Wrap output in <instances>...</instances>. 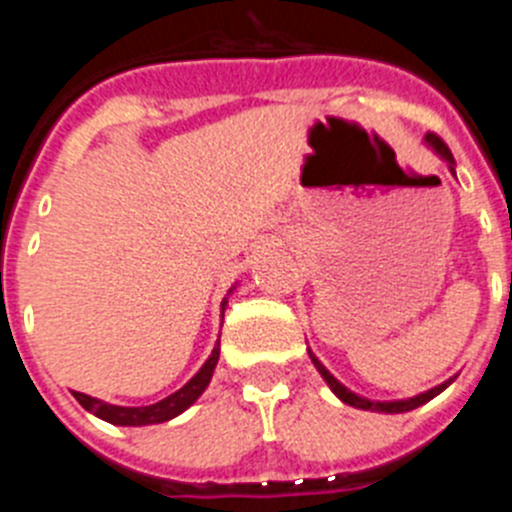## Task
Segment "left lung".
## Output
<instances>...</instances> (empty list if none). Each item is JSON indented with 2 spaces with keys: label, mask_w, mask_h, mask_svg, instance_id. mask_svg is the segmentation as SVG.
<instances>
[{
  "label": "left lung",
  "mask_w": 512,
  "mask_h": 512,
  "mask_svg": "<svg viewBox=\"0 0 512 512\" xmlns=\"http://www.w3.org/2000/svg\"><path fill=\"white\" fill-rule=\"evenodd\" d=\"M425 143H428V146H431L433 151H436L438 156H441L443 161H446V164H449L451 174H454V164H456V161H454V156H451L449 146H446V143H443V140L438 138L436 133H428V135H425ZM307 354H310L312 364H315V369H318V372H320V377H323L325 382H328V387H330V390L336 392V395H338V400H343V402H346V405H351V408H359V410H372V413H408V410H415V408H420V405H423V402L433 400V397H436L438 392H443V390H446V387H449L451 382H454V379H449V382L438 384V387H433V390L423 392V395L408 397V400H395V402H374V400H366V397H359V395H356V392H351V390H348V387H343V384L338 382V379L333 377V374H330L328 369H325L323 364H320V361H318V356L312 354L310 348H307Z\"/></svg>",
  "instance_id": "obj_1"
}]
</instances>
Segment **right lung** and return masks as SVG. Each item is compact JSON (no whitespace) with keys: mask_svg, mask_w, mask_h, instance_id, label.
<instances>
[{"mask_svg":"<svg viewBox=\"0 0 512 512\" xmlns=\"http://www.w3.org/2000/svg\"><path fill=\"white\" fill-rule=\"evenodd\" d=\"M225 305H228V300H223V310H225ZM217 359H220V343H215L210 359L202 364L200 372L194 374V377L184 384L182 390H176L174 395L164 397V400L156 402V405H146V408H120V405H110V402H102V400H97V397L84 395V392H74V397L79 400L81 408L89 410V413H94L97 418L107 420V423H112V425L166 423V420H171V418H176L179 413H184V410H187L189 405H192V402L197 400L202 392H205V387L210 384V379H212V372H215Z\"/></svg>","mask_w":512,"mask_h":512,"instance_id":"add662e5","label":"right lung"}]
</instances>
